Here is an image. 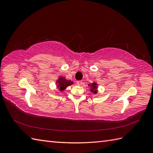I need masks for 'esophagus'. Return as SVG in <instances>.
<instances>
[{"mask_svg":"<svg viewBox=\"0 0 153 153\" xmlns=\"http://www.w3.org/2000/svg\"><path fill=\"white\" fill-rule=\"evenodd\" d=\"M76 84L77 85H82L83 84V82L82 80H80V81H77L76 82Z\"/></svg>","mask_w":153,"mask_h":153,"instance_id":"obj_1","label":"esophagus"}]
</instances>
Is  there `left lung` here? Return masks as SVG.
I'll list each match as a JSON object with an SVG mask.
<instances>
[{
	"label": "left lung",
	"mask_w": 153,
	"mask_h": 153,
	"mask_svg": "<svg viewBox=\"0 0 153 153\" xmlns=\"http://www.w3.org/2000/svg\"><path fill=\"white\" fill-rule=\"evenodd\" d=\"M89 86H90V91L91 92H92L94 94H96L98 93V84H97L96 82H94L93 83H92V84H89L88 85Z\"/></svg>",
	"instance_id": "1"
}]
</instances>
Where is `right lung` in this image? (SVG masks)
<instances>
[{"mask_svg":"<svg viewBox=\"0 0 153 153\" xmlns=\"http://www.w3.org/2000/svg\"><path fill=\"white\" fill-rule=\"evenodd\" d=\"M73 84V82L69 80H67L64 76H59L56 81L57 88L59 91H63L65 90L68 86H70Z\"/></svg>","mask_w":153,"mask_h":153,"instance_id":"add662e5","label":"right lung"}]
</instances>
